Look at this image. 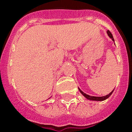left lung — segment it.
I'll list each match as a JSON object with an SVG mask.
<instances>
[{
    "label": "left lung",
    "mask_w": 132,
    "mask_h": 132,
    "mask_svg": "<svg viewBox=\"0 0 132 132\" xmlns=\"http://www.w3.org/2000/svg\"><path fill=\"white\" fill-rule=\"evenodd\" d=\"M107 34H108V36L110 37V38L112 39V40L114 42V38H113L112 36V34H111V32L110 31H107ZM114 90L112 91V92L110 93V94H107V95H105V96H90V95H88V94H86V93H84V92H83V91H81V90L80 88H79V92L81 93V94L84 95V96L86 97V98H87V99H88V100H91V101H104L105 100V99H107L108 98H109L110 96V95L112 94L113 91H114Z\"/></svg>",
    "instance_id": "1"
}]
</instances>
